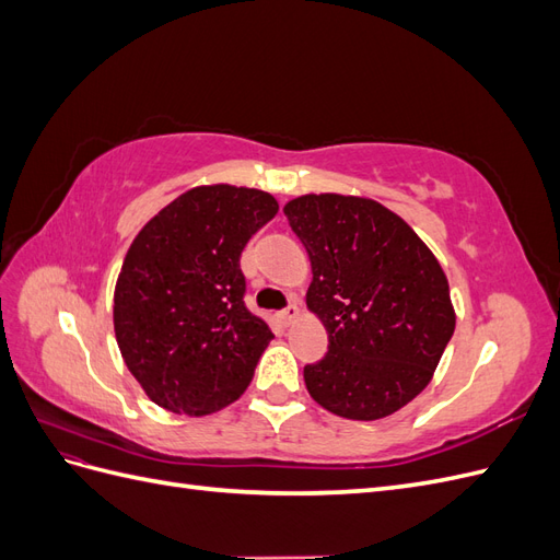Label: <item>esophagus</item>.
I'll return each mask as SVG.
<instances>
[{
	"label": "esophagus",
	"instance_id": "34e87169",
	"mask_svg": "<svg viewBox=\"0 0 560 560\" xmlns=\"http://www.w3.org/2000/svg\"><path fill=\"white\" fill-rule=\"evenodd\" d=\"M282 322H284V325L287 327H290V325H294V322L299 319V306H296V303H292V306H287L284 311H282Z\"/></svg>",
	"mask_w": 560,
	"mask_h": 560
}]
</instances>
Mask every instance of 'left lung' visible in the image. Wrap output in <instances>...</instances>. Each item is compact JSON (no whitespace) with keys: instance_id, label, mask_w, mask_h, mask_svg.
Here are the masks:
<instances>
[{"instance_id":"obj_1","label":"left lung","mask_w":560,"mask_h":560,"mask_svg":"<svg viewBox=\"0 0 560 560\" xmlns=\"http://www.w3.org/2000/svg\"><path fill=\"white\" fill-rule=\"evenodd\" d=\"M308 252V311L329 336L303 369L311 397L341 418L378 420L416 399L455 329L442 264L378 200L306 194L282 208Z\"/></svg>"}]
</instances>
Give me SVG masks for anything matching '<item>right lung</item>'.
<instances>
[{"instance_id": "obj_1", "label": "right lung", "mask_w": 560, "mask_h": 560, "mask_svg": "<svg viewBox=\"0 0 560 560\" xmlns=\"http://www.w3.org/2000/svg\"><path fill=\"white\" fill-rule=\"evenodd\" d=\"M276 214L266 191L202 184L135 235L114 287V334L161 409L208 416L247 389L273 331L245 306L241 254Z\"/></svg>"}]
</instances>
